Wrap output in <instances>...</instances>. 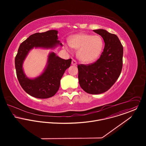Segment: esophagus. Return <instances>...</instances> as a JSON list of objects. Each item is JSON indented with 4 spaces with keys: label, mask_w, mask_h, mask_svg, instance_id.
I'll return each mask as SVG.
<instances>
[{
    "label": "esophagus",
    "mask_w": 146,
    "mask_h": 146,
    "mask_svg": "<svg viewBox=\"0 0 146 146\" xmlns=\"http://www.w3.org/2000/svg\"><path fill=\"white\" fill-rule=\"evenodd\" d=\"M71 63H72V64L74 65V66H76V65L77 64V62H76V61L75 60H72Z\"/></svg>",
    "instance_id": "esophagus-1"
}]
</instances>
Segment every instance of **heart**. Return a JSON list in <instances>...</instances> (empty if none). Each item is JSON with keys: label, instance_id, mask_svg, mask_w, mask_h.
Segmentation results:
<instances>
[{"label": "heart", "instance_id": "obj_1", "mask_svg": "<svg viewBox=\"0 0 146 146\" xmlns=\"http://www.w3.org/2000/svg\"><path fill=\"white\" fill-rule=\"evenodd\" d=\"M69 44L72 48L78 50V58L86 64L96 61L101 56L104 47V42L101 36L85 33L70 37Z\"/></svg>", "mask_w": 146, "mask_h": 146}]
</instances>
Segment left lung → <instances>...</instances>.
Here are the masks:
<instances>
[{"label": "left lung", "instance_id": "8db88e82", "mask_svg": "<svg viewBox=\"0 0 146 146\" xmlns=\"http://www.w3.org/2000/svg\"><path fill=\"white\" fill-rule=\"evenodd\" d=\"M93 31L104 39V51L96 62L78 66V78L85 92L99 94L107 91L119 78L123 67V46L116 35L104 29Z\"/></svg>", "mask_w": 146, "mask_h": 146}]
</instances>
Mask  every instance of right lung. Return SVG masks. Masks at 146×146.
Segmentation results:
<instances>
[{
	"label": "right lung",
	"mask_w": 146,
	"mask_h": 146,
	"mask_svg": "<svg viewBox=\"0 0 146 146\" xmlns=\"http://www.w3.org/2000/svg\"><path fill=\"white\" fill-rule=\"evenodd\" d=\"M58 31L49 30L30 35L20 44L15 58V67L19 82L23 89L29 95L40 99L53 97L60 88V81L66 70L71 64V59L63 60L54 52L49 54L46 67L40 75L27 78L23 70V63L29 52L34 48L53 49L62 46L58 40Z\"/></svg>",
	"instance_id": "obj_1"
}]
</instances>
